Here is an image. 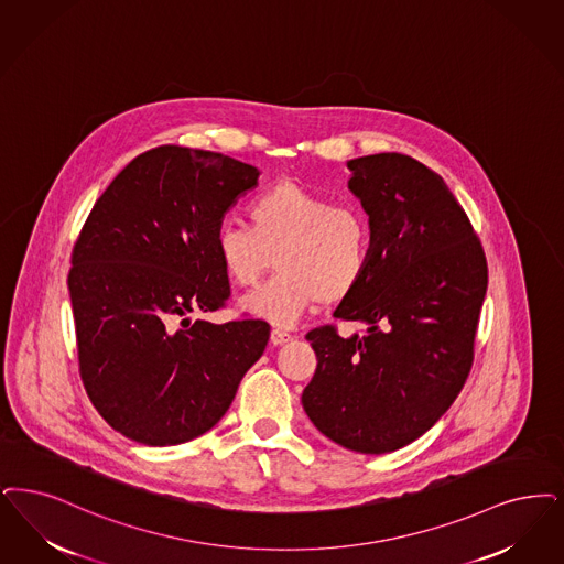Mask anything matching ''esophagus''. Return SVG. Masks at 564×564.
Returning <instances> with one entry per match:
<instances>
[{
	"label": "esophagus",
	"instance_id": "esophagus-1",
	"mask_svg": "<svg viewBox=\"0 0 564 564\" xmlns=\"http://www.w3.org/2000/svg\"><path fill=\"white\" fill-rule=\"evenodd\" d=\"M292 334L285 332V329H281V327H274L271 332L272 346H281V344H288V341H292Z\"/></svg>",
	"mask_w": 564,
	"mask_h": 564
}]
</instances>
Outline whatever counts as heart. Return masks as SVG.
<instances>
[{"mask_svg":"<svg viewBox=\"0 0 564 564\" xmlns=\"http://www.w3.org/2000/svg\"><path fill=\"white\" fill-rule=\"evenodd\" d=\"M248 218L249 226H218L214 248L237 288L258 285L274 256L279 272L241 302L249 315L292 325L318 302L352 295L369 272L373 226L355 203L283 181L249 202Z\"/></svg>","mask_w":564,"mask_h":564,"instance_id":"obj_1","label":"heart"}]
</instances>
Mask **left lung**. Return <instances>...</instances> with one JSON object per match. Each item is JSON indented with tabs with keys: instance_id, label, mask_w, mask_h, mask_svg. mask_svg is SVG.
Masks as SVG:
<instances>
[{
	"instance_id": "obj_1",
	"label": "left lung",
	"mask_w": 564,
	"mask_h": 564,
	"mask_svg": "<svg viewBox=\"0 0 564 564\" xmlns=\"http://www.w3.org/2000/svg\"><path fill=\"white\" fill-rule=\"evenodd\" d=\"M350 191L373 226L371 267L334 316L306 334L315 376L302 392L311 422L359 453H390L429 432L462 392L487 293V258L445 181L401 153L348 161Z\"/></svg>"
}]
</instances>
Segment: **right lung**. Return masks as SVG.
Masks as SVG:
<instances>
[{
  "mask_svg": "<svg viewBox=\"0 0 564 564\" xmlns=\"http://www.w3.org/2000/svg\"><path fill=\"white\" fill-rule=\"evenodd\" d=\"M258 167L163 144L132 159L73 246L68 292L91 405L135 443L181 445L216 426L267 348V321L188 313L230 295L214 237Z\"/></svg>",
  "mask_w": 564,
  "mask_h": 564,
  "instance_id": "1",
  "label": "right lung"
}]
</instances>
